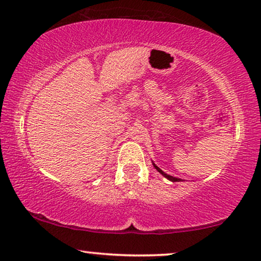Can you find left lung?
<instances>
[{
  "mask_svg": "<svg viewBox=\"0 0 261 261\" xmlns=\"http://www.w3.org/2000/svg\"><path fill=\"white\" fill-rule=\"evenodd\" d=\"M153 166H154V169L158 171V172H161V173L163 174V176H164L165 178H168V179H169V180H171V181H180V180H181V179H179V178L172 177V176H170V174H166L165 172H163V171H162L161 169H159V168H158V166H157V165H155V164H153Z\"/></svg>",
  "mask_w": 261,
  "mask_h": 261,
  "instance_id": "1",
  "label": "left lung"
}]
</instances>
